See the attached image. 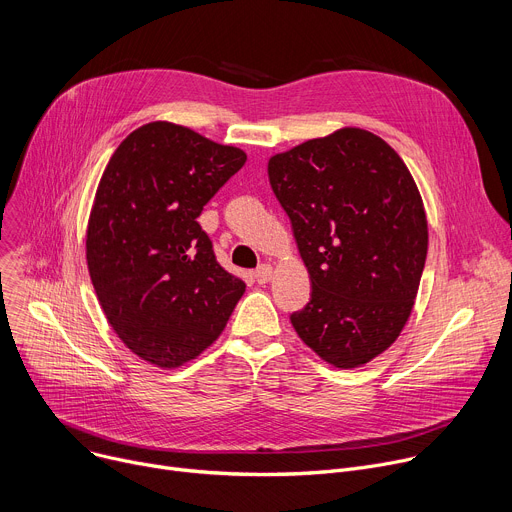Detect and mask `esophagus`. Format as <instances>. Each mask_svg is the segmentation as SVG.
<instances>
[{"mask_svg":"<svg viewBox=\"0 0 512 512\" xmlns=\"http://www.w3.org/2000/svg\"><path fill=\"white\" fill-rule=\"evenodd\" d=\"M254 279L258 285H266L270 279H272V266L270 264H262L256 268L254 272Z\"/></svg>","mask_w":512,"mask_h":512,"instance_id":"obj_1","label":"esophagus"}]
</instances>
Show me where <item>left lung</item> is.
<instances>
[{"mask_svg":"<svg viewBox=\"0 0 512 512\" xmlns=\"http://www.w3.org/2000/svg\"><path fill=\"white\" fill-rule=\"evenodd\" d=\"M311 299L291 316L320 359L355 369L404 330L428 250L418 186L381 137L344 127L268 160Z\"/></svg>","mask_w":512,"mask_h":512,"instance_id":"1","label":"left lung"}]
</instances>
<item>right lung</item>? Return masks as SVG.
Returning a JSON list of instances; mask_svg holds the SVG:
<instances>
[{
  "mask_svg": "<svg viewBox=\"0 0 512 512\" xmlns=\"http://www.w3.org/2000/svg\"><path fill=\"white\" fill-rule=\"evenodd\" d=\"M246 160L238 147L155 121L116 147L100 178L86 233L90 279L112 330L151 365L199 357L246 291L196 221Z\"/></svg>",
  "mask_w": 512,
  "mask_h": 512,
  "instance_id": "right-lung-1",
  "label": "right lung"
}]
</instances>
